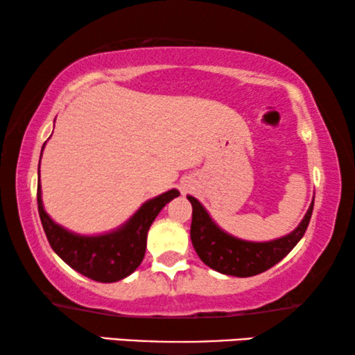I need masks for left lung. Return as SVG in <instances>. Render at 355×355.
Returning <instances> with one entry per match:
<instances>
[{
	"instance_id": "1",
	"label": "left lung",
	"mask_w": 355,
	"mask_h": 355,
	"mask_svg": "<svg viewBox=\"0 0 355 355\" xmlns=\"http://www.w3.org/2000/svg\"><path fill=\"white\" fill-rule=\"evenodd\" d=\"M187 198L192 203L191 239L197 255L210 268L237 278L260 275L283 260L302 239L313 210L312 202L304 220L288 236L268 242H249L227 234L216 226L196 197Z\"/></svg>"
}]
</instances>
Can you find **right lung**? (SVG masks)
Here are the masks:
<instances>
[{
  "label": "right lung",
  "instance_id": "obj_1",
  "mask_svg": "<svg viewBox=\"0 0 355 355\" xmlns=\"http://www.w3.org/2000/svg\"><path fill=\"white\" fill-rule=\"evenodd\" d=\"M178 196L179 191L171 189L145 202L123 226L100 236L74 234L56 225L43 208L40 181L37 189V203L46 239L60 259L87 278L98 283H116L129 276L142 263L150 226L162 208Z\"/></svg>",
  "mask_w": 355,
  "mask_h": 355
}]
</instances>
